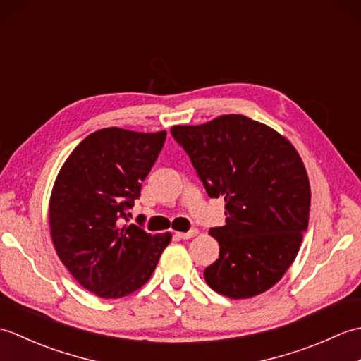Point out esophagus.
Masks as SVG:
<instances>
[{
    "label": "esophagus",
    "mask_w": 361,
    "mask_h": 361,
    "mask_svg": "<svg viewBox=\"0 0 361 361\" xmlns=\"http://www.w3.org/2000/svg\"><path fill=\"white\" fill-rule=\"evenodd\" d=\"M197 234H198V229H197V228H192V229H189L188 233H176V237H180V239L188 240V239H190V237H195Z\"/></svg>",
    "instance_id": "34e87169"
}]
</instances>
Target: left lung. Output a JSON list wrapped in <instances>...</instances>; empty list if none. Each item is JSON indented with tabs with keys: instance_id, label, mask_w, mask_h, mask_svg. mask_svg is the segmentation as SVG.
I'll return each mask as SVG.
<instances>
[{
	"instance_id": "left-lung-1",
	"label": "left lung",
	"mask_w": 361,
	"mask_h": 361,
	"mask_svg": "<svg viewBox=\"0 0 361 361\" xmlns=\"http://www.w3.org/2000/svg\"><path fill=\"white\" fill-rule=\"evenodd\" d=\"M211 198L225 197L224 226L211 228L219 259L204 268L217 293H264L293 264L309 226L310 183L301 157L276 130L242 114L173 126Z\"/></svg>"
}]
</instances>
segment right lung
I'll use <instances>...</instances> for the list:
<instances>
[{"label": "right lung", "mask_w": 361, "mask_h": 361, "mask_svg": "<svg viewBox=\"0 0 361 361\" xmlns=\"http://www.w3.org/2000/svg\"><path fill=\"white\" fill-rule=\"evenodd\" d=\"M166 135L164 130H97L71 152L54 183V248L73 278L96 296L114 299L141 288L172 239L171 233L149 234L136 225H122Z\"/></svg>", "instance_id": "right-lung-1"}]
</instances>
